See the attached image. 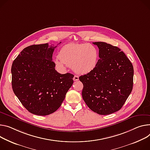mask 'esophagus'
I'll list each match as a JSON object with an SVG mask.
<instances>
[{"instance_id":"1","label":"esophagus","mask_w":150,"mask_h":150,"mask_svg":"<svg viewBox=\"0 0 150 150\" xmlns=\"http://www.w3.org/2000/svg\"><path fill=\"white\" fill-rule=\"evenodd\" d=\"M73 79H74V81H78V80H79V76L77 75H75Z\"/></svg>"}]
</instances>
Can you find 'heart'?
<instances>
[{"label": "heart", "instance_id": "obj_1", "mask_svg": "<svg viewBox=\"0 0 150 150\" xmlns=\"http://www.w3.org/2000/svg\"><path fill=\"white\" fill-rule=\"evenodd\" d=\"M99 59V51L96 47L89 44H69L63 47L59 58L54 63L60 68L72 66L79 74H86L96 67Z\"/></svg>", "mask_w": 150, "mask_h": 150}]
</instances>
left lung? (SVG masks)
Listing matches in <instances>:
<instances>
[{
    "label": "left lung",
    "mask_w": 150,
    "mask_h": 150,
    "mask_svg": "<svg viewBox=\"0 0 150 150\" xmlns=\"http://www.w3.org/2000/svg\"><path fill=\"white\" fill-rule=\"evenodd\" d=\"M99 48L97 65L81 75L82 96L91 110L108 115L120 110L132 92L133 67L126 54L117 47L103 42H93Z\"/></svg>",
    "instance_id": "left-lung-1"
}]
</instances>
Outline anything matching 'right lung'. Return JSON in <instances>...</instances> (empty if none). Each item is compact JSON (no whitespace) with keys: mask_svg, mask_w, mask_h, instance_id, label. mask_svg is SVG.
Wrapping results in <instances>:
<instances>
[{"mask_svg":"<svg viewBox=\"0 0 150 150\" xmlns=\"http://www.w3.org/2000/svg\"><path fill=\"white\" fill-rule=\"evenodd\" d=\"M56 47L33 45L22 50L11 67L13 93L27 110L38 115L57 111L72 86L74 75L60 74L52 57Z\"/></svg>","mask_w":150,"mask_h":150,"instance_id":"add662e5","label":"right lung"}]
</instances>
